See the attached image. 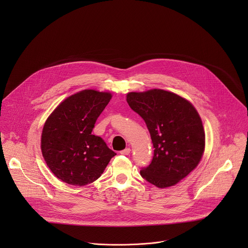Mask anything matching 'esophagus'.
<instances>
[{
	"mask_svg": "<svg viewBox=\"0 0 248 248\" xmlns=\"http://www.w3.org/2000/svg\"><path fill=\"white\" fill-rule=\"evenodd\" d=\"M122 155H128L130 153V148H125L120 152Z\"/></svg>",
	"mask_w": 248,
	"mask_h": 248,
	"instance_id": "34e87169",
	"label": "esophagus"
}]
</instances>
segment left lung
<instances>
[{
  "label": "left lung",
  "instance_id": "obj_1",
  "mask_svg": "<svg viewBox=\"0 0 248 248\" xmlns=\"http://www.w3.org/2000/svg\"><path fill=\"white\" fill-rule=\"evenodd\" d=\"M126 101L144 120L154 147L141 176L160 188L178 184L196 168L204 152L205 132L197 111L185 98L162 89L130 92Z\"/></svg>",
  "mask_w": 248,
  "mask_h": 248
}]
</instances>
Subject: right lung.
<instances>
[{"label":"right lung","instance_id":"obj_1","mask_svg":"<svg viewBox=\"0 0 248 248\" xmlns=\"http://www.w3.org/2000/svg\"><path fill=\"white\" fill-rule=\"evenodd\" d=\"M111 98L108 92L82 90L62 101L47 119L41 136L42 155L63 183L78 186L93 183L117 155L91 133Z\"/></svg>","mask_w":248,"mask_h":248}]
</instances>
